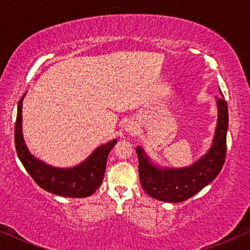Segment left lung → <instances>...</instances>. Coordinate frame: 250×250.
<instances>
[{
	"label": "left lung",
	"instance_id": "1",
	"mask_svg": "<svg viewBox=\"0 0 250 250\" xmlns=\"http://www.w3.org/2000/svg\"><path fill=\"white\" fill-rule=\"evenodd\" d=\"M218 121L213 146L192 166L179 169H160L149 163L148 157L138 146L139 176L143 190L153 199L167 203H181L209 184L221 172L227 156L228 104L217 98Z\"/></svg>",
	"mask_w": 250,
	"mask_h": 250
}]
</instances>
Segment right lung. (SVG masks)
<instances>
[{
  "label": "right lung",
  "mask_w": 250,
  "mask_h": 250,
  "mask_svg": "<svg viewBox=\"0 0 250 250\" xmlns=\"http://www.w3.org/2000/svg\"><path fill=\"white\" fill-rule=\"evenodd\" d=\"M22 99L18 102L15 126V145L17 155L32 179L47 192L68 198L91 196L100 187L104 176L107 158L117 140L99 146L82 165L75 168L60 169L47 166L30 155L21 133Z\"/></svg>",
  "instance_id": "obj_1"
}]
</instances>
